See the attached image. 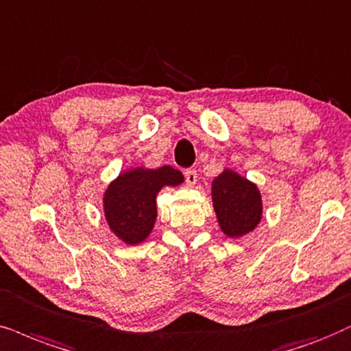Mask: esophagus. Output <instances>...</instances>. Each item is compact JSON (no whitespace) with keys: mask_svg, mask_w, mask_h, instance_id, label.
<instances>
[{"mask_svg":"<svg viewBox=\"0 0 351 351\" xmlns=\"http://www.w3.org/2000/svg\"><path fill=\"white\" fill-rule=\"evenodd\" d=\"M184 178L189 186H194L197 183V171L194 168H188V170H184Z\"/></svg>","mask_w":351,"mask_h":351,"instance_id":"esophagus-1","label":"esophagus"}]
</instances>
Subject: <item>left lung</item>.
Masks as SVG:
<instances>
[{
    "label": "left lung",
    "mask_w": 351,
    "mask_h": 351,
    "mask_svg": "<svg viewBox=\"0 0 351 351\" xmlns=\"http://www.w3.org/2000/svg\"><path fill=\"white\" fill-rule=\"evenodd\" d=\"M212 201L227 237H243L256 228L263 214L259 191L234 171H223L212 183Z\"/></svg>",
    "instance_id": "1"
}]
</instances>
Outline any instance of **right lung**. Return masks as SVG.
I'll return each mask as SVG.
<instances>
[{
    "label": "right lung",
    "mask_w": 351,
    "mask_h": 351,
    "mask_svg": "<svg viewBox=\"0 0 351 351\" xmlns=\"http://www.w3.org/2000/svg\"><path fill=\"white\" fill-rule=\"evenodd\" d=\"M180 183H183V175L171 167L136 168L119 175L104 197L105 217L112 232L130 245L144 241L157 219V193L165 184Z\"/></svg>",
    "instance_id": "obj_1"
}]
</instances>
